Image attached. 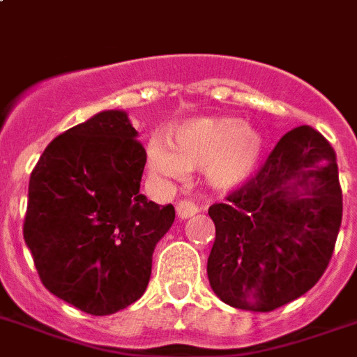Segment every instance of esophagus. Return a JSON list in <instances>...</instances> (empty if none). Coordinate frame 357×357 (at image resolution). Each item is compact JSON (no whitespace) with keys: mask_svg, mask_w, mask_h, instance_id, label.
Here are the masks:
<instances>
[{"mask_svg":"<svg viewBox=\"0 0 357 357\" xmlns=\"http://www.w3.org/2000/svg\"><path fill=\"white\" fill-rule=\"evenodd\" d=\"M176 215H178V219H190L193 215L199 211V206H195V202H191V200H178L175 204Z\"/></svg>","mask_w":357,"mask_h":357,"instance_id":"34e87169","label":"esophagus"}]
</instances>
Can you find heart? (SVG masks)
I'll return each instance as SVG.
<instances>
[{"mask_svg":"<svg viewBox=\"0 0 357 357\" xmlns=\"http://www.w3.org/2000/svg\"><path fill=\"white\" fill-rule=\"evenodd\" d=\"M263 153L259 132L229 116H206L169 132L167 146L153 142L149 167L162 176L202 169L206 184L217 191L238 188L253 175Z\"/></svg>","mask_w":357,"mask_h":357,"instance_id":"b5f03b06","label":"heart"}]
</instances>
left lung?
Returning a JSON list of instances; mask_svg holds the SVG:
<instances>
[{
    "label": "left lung",
    "mask_w": 357,
    "mask_h": 357,
    "mask_svg": "<svg viewBox=\"0 0 357 357\" xmlns=\"http://www.w3.org/2000/svg\"><path fill=\"white\" fill-rule=\"evenodd\" d=\"M211 290L226 305L272 312L325 273L343 217L335 153L310 126L288 131L261 169L210 206Z\"/></svg>",
    "instance_id": "obj_1"
}]
</instances>
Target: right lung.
<instances>
[{
	"label": "right lung",
	"instance_id": "1",
	"mask_svg": "<svg viewBox=\"0 0 357 357\" xmlns=\"http://www.w3.org/2000/svg\"><path fill=\"white\" fill-rule=\"evenodd\" d=\"M126 111H102L45 147L29 181L23 238L47 290L91 316L142 297L172 204L140 193L146 149Z\"/></svg>",
	"mask_w": 357,
	"mask_h": 357
}]
</instances>
